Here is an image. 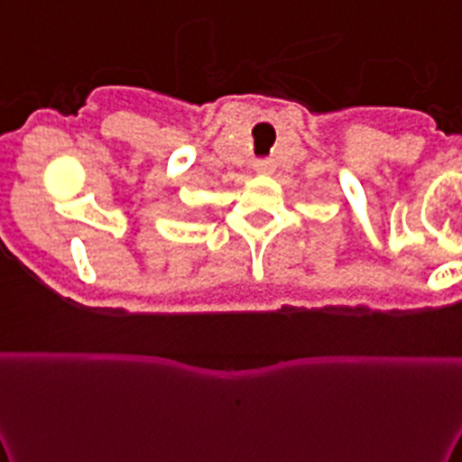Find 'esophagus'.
<instances>
[{
	"label": "esophagus",
	"instance_id": "1",
	"mask_svg": "<svg viewBox=\"0 0 462 462\" xmlns=\"http://www.w3.org/2000/svg\"><path fill=\"white\" fill-rule=\"evenodd\" d=\"M253 170L259 174H273L274 163L271 162V159H255V162H253Z\"/></svg>",
	"mask_w": 462,
	"mask_h": 462
}]
</instances>
